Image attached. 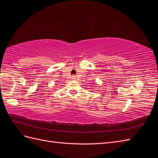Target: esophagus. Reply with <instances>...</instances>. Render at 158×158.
Listing matches in <instances>:
<instances>
[{
  "label": "esophagus",
  "instance_id": "34e87169",
  "mask_svg": "<svg viewBox=\"0 0 158 158\" xmlns=\"http://www.w3.org/2000/svg\"><path fill=\"white\" fill-rule=\"evenodd\" d=\"M76 78V76H72V80H75Z\"/></svg>",
  "mask_w": 158,
  "mask_h": 158
}]
</instances>
